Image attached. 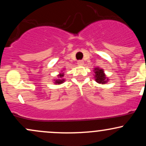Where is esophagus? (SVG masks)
<instances>
[{"label":"esophagus","mask_w":146,"mask_h":146,"mask_svg":"<svg viewBox=\"0 0 146 146\" xmlns=\"http://www.w3.org/2000/svg\"><path fill=\"white\" fill-rule=\"evenodd\" d=\"M78 64L79 65H83L84 64V61H83V60H78Z\"/></svg>","instance_id":"esophagus-1"}]
</instances>
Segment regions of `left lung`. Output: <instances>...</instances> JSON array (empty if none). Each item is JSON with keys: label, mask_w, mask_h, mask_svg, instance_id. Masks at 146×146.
<instances>
[{"label": "left lung", "mask_w": 146, "mask_h": 146, "mask_svg": "<svg viewBox=\"0 0 146 146\" xmlns=\"http://www.w3.org/2000/svg\"><path fill=\"white\" fill-rule=\"evenodd\" d=\"M95 81L98 83L100 84H106L108 81V79L106 78V75L104 73L103 69L99 68H95Z\"/></svg>", "instance_id": "obj_1"}]
</instances>
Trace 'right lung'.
Listing matches in <instances>:
<instances>
[{
  "mask_svg": "<svg viewBox=\"0 0 146 146\" xmlns=\"http://www.w3.org/2000/svg\"><path fill=\"white\" fill-rule=\"evenodd\" d=\"M58 76H59L60 78H62L64 76V73H61V74H60L59 75H58ZM64 79H59V80H56V82H55V83H56V84H62V83L64 82Z\"/></svg>",
  "mask_w": 146,
  "mask_h": 146,
  "instance_id": "obj_1",
  "label": "right lung"
}]
</instances>
